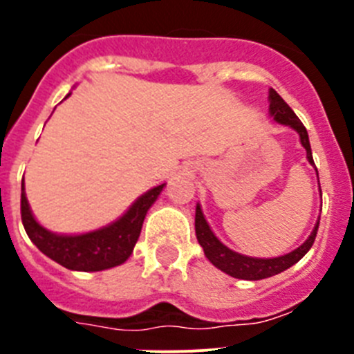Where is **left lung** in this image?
Returning a JSON list of instances; mask_svg holds the SVG:
<instances>
[{"label": "left lung", "instance_id": "left-lung-1", "mask_svg": "<svg viewBox=\"0 0 354 354\" xmlns=\"http://www.w3.org/2000/svg\"><path fill=\"white\" fill-rule=\"evenodd\" d=\"M270 113L274 120L283 124V126L292 127V129L299 134L301 145L305 147L306 150V159H308L310 165H314L310 142H308V133H306L305 126H303L301 120L296 117V113H294L292 109L289 108V104H287L273 88L270 90ZM315 171H317V168H315ZM319 189H321V186H319ZM317 228L319 223H315L314 230H312V234L308 236V239H306L301 246H298V248L292 250L290 253H286L282 257H246V255H241V253L227 248V246L212 234L211 227H209V223L205 221L204 212H202L198 204H196L195 212L196 239H198L200 246L204 248L205 257H207L218 270H221L223 273L230 274V277L234 278H239V280H262V278H270L273 277V274H278L282 273V271L289 270L290 266H294L298 261H301L303 255L312 248L315 236H317Z\"/></svg>", "mask_w": 354, "mask_h": 354}]
</instances>
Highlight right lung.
Returning <instances> with one entry per match:
<instances>
[{
  "label": "right lung",
  "mask_w": 354,
  "mask_h": 354,
  "mask_svg": "<svg viewBox=\"0 0 354 354\" xmlns=\"http://www.w3.org/2000/svg\"><path fill=\"white\" fill-rule=\"evenodd\" d=\"M165 184L152 187L143 193L122 218L113 223L80 234V236H62L49 232L31 214L30 204L24 193V180L21 184V218L24 230L31 243L49 259L72 271H102L120 266L129 259L134 245L138 241L147 211L158 200Z\"/></svg>",
  "instance_id": "add662e5"
}]
</instances>
